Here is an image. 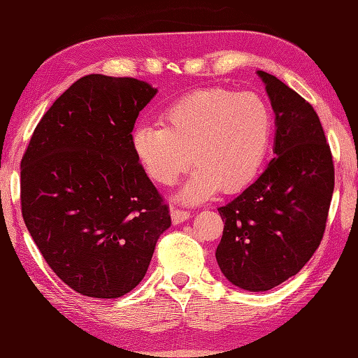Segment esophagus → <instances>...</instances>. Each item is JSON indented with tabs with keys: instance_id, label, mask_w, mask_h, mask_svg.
Segmentation results:
<instances>
[{
	"instance_id": "1",
	"label": "esophagus",
	"mask_w": 358,
	"mask_h": 358,
	"mask_svg": "<svg viewBox=\"0 0 358 358\" xmlns=\"http://www.w3.org/2000/svg\"><path fill=\"white\" fill-rule=\"evenodd\" d=\"M171 215H172L173 223H181L191 217V211H187V209H181V208H175V209H172Z\"/></svg>"
}]
</instances>
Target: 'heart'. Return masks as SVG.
I'll return each mask as SVG.
<instances>
[{"instance_id": "heart-1", "label": "heart", "mask_w": 358, "mask_h": 358, "mask_svg": "<svg viewBox=\"0 0 358 358\" xmlns=\"http://www.w3.org/2000/svg\"><path fill=\"white\" fill-rule=\"evenodd\" d=\"M163 125H141L131 136L133 152L152 180L172 186L194 163L181 189L185 201H201L222 186L241 191L255 180L267 157L273 113L255 93L206 88L183 96L161 113Z\"/></svg>"}]
</instances>
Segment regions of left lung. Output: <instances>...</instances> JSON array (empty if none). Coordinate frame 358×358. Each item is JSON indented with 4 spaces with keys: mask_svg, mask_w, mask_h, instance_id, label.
<instances>
[{
    "mask_svg": "<svg viewBox=\"0 0 358 358\" xmlns=\"http://www.w3.org/2000/svg\"><path fill=\"white\" fill-rule=\"evenodd\" d=\"M276 115L275 153L265 171L220 206L215 259L229 282L265 292L295 276L323 241L335 171L317 111L278 77L257 71Z\"/></svg>",
    "mask_w": 358,
    "mask_h": 358,
    "instance_id": "left-lung-1",
    "label": "left lung"
}]
</instances>
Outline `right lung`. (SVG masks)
Returning <instances> with one entry per match:
<instances>
[{
  "mask_svg": "<svg viewBox=\"0 0 358 358\" xmlns=\"http://www.w3.org/2000/svg\"><path fill=\"white\" fill-rule=\"evenodd\" d=\"M157 88L133 77L74 82L35 127L21 158V214L49 267L90 298L143 281L169 206L131 147Z\"/></svg>",
  "mask_w": 358,
  "mask_h": 358,
  "instance_id": "right-lung-1",
  "label": "right lung"
}]
</instances>
